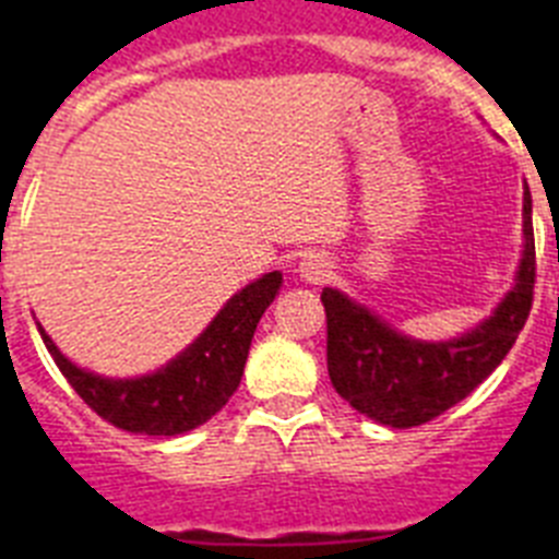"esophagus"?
I'll use <instances>...</instances> for the list:
<instances>
[{
    "instance_id": "esophagus-1",
    "label": "esophagus",
    "mask_w": 559,
    "mask_h": 559,
    "mask_svg": "<svg viewBox=\"0 0 559 559\" xmlns=\"http://www.w3.org/2000/svg\"><path fill=\"white\" fill-rule=\"evenodd\" d=\"M296 274H299V280H305V283L322 285L333 276V265H330V260L324 254H305L302 260H299V265H296Z\"/></svg>"
}]
</instances>
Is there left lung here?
<instances>
[{
	"label": "left lung",
	"instance_id": "left-lung-1",
	"mask_svg": "<svg viewBox=\"0 0 559 559\" xmlns=\"http://www.w3.org/2000/svg\"><path fill=\"white\" fill-rule=\"evenodd\" d=\"M535 296L532 195L523 192V257L512 290L490 319L451 341H417L335 288L328 313V372L355 412L392 428H414L464 400L507 358Z\"/></svg>",
	"mask_w": 559,
	"mask_h": 559
}]
</instances>
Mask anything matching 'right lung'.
I'll list each match as a JSON object with an SVG mask.
<instances>
[{
  "label": "right lung",
  "mask_w": 559,
  "mask_h": 559,
  "mask_svg": "<svg viewBox=\"0 0 559 559\" xmlns=\"http://www.w3.org/2000/svg\"><path fill=\"white\" fill-rule=\"evenodd\" d=\"M280 285L283 274L271 271L243 290H237L185 353L176 355L159 372L142 378L117 380L86 372L63 358L41 324L38 333L69 386L81 394L83 403L97 417L122 431L176 437L204 426L206 419L215 417L229 403L243 378L257 322L280 294Z\"/></svg>",
  "instance_id": "add662e5"
}]
</instances>
